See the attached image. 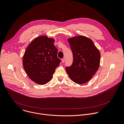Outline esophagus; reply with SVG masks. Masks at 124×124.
I'll return each instance as SVG.
<instances>
[{
  "mask_svg": "<svg viewBox=\"0 0 124 124\" xmlns=\"http://www.w3.org/2000/svg\"><path fill=\"white\" fill-rule=\"evenodd\" d=\"M61 60H62V62L63 63H64L65 62V59L64 58H62Z\"/></svg>",
  "mask_w": 124,
  "mask_h": 124,
  "instance_id": "1",
  "label": "esophagus"
}]
</instances>
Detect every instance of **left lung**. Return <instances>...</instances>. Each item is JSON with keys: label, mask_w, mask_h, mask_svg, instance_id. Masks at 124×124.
<instances>
[{"label": "left lung", "mask_w": 124, "mask_h": 124, "mask_svg": "<svg viewBox=\"0 0 124 124\" xmlns=\"http://www.w3.org/2000/svg\"><path fill=\"white\" fill-rule=\"evenodd\" d=\"M73 54V62L66 70L75 83H87L98 69L100 54L93 41L84 36H77L68 39Z\"/></svg>", "instance_id": "obj_1"}]
</instances>
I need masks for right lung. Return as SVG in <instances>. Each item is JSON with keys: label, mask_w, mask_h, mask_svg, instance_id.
Listing matches in <instances>:
<instances>
[{"label": "right lung", "mask_w": 124, "mask_h": 124, "mask_svg": "<svg viewBox=\"0 0 124 124\" xmlns=\"http://www.w3.org/2000/svg\"><path fill=\"white\" fill-rule=\"evenodd\" d=\"M54 42L53 38L39 36L30 44L24 54V70L30 78L38 84L45 85L50 81L61 62Z\"/></svg>", "instance_id": "add662e5"}]
</instances>
